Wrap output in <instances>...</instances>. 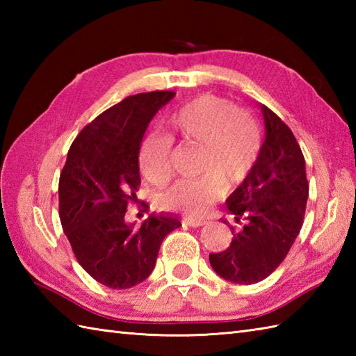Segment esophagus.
Masks as SVG:
<instances>
[{
	"instance_id": "34e87169",
	"label": "esophagus",
	"mask_w": 356,
	"mask_h": 356,
	"mask_svg": "<svg viewBox=\"0 0 356 356\" xmlns=\"http://www.w3.org/2000/svg\"><path fill=\"white\" fill-rule=\"evenodd\" d=\"M185 223H186L188 226H191V228H199V226L205 225V220H203V218H193V217H188V218H185Z\"/></svg>"
}]
</instances>
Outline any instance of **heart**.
I'll return each mask as SVG.
<instances>
[{
    "instance_id": "b5f03b06",
    "label": "heart",
    "mask_w": 356,
    "mask_h": 356,
    "mask_svg": "<svg viewBox=\"0 0 356 356\" xmlns=\"http://www.w3.org/2000/svg\"><path fill=\"white\" fill-rule=\"evenodd\" d=\"M180 139L199 143L200 176L180 179L161 195L165 208L199 216L223 193V184L237 185L251 174L261 149V134L245 111L213 95L185 104L168 118ZM171 138L151 133L139 154L140 170L149 182L163 184L171 176Z\"/></svg>"
}]
</instances>
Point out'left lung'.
Segmentation results:
<instances>
[{
	"instance_id": "left-lung-1",
	"label": "left lung",
	"mask_w": 356,
	"mask_h": 356,
	"mask_svg": "<svg viewBox=\"0 0 356 356\" xmlns=\"http://www.w3.org/2000/svg\"><path fill=\"white\" fill-rule=\"evenodd\" d=\"M264 142L251 174L234 191L225 208L245 225L229 246L209 254L222 278L252 284L269 277L289 252L303 225L309 184L305 156L291 128L266 105H260ZM228 223V222H223Z\"/></svg>"
}]
</instances>
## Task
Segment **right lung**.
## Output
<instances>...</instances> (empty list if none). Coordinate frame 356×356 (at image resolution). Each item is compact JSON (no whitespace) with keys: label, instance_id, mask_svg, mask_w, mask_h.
<instances>
[{"label":"right lung","instance_id":"add662e5","mask_svg":"<svg viewBox=\"0 0 356 356\" xmlns=\"http://www.w3.org/2000/svg\"><path fill=\"white\" fill-rule=\"evenodd\" d=\"M174 92L128 96L73 140L59 177V218L87 274L111 289H130L153 272L163 238L179 228L170 214H151L140 228L125 222L138 202L139 151L147 127Z\"/></svg>","mask_w":356,"mask_h":356}]
</instances>
